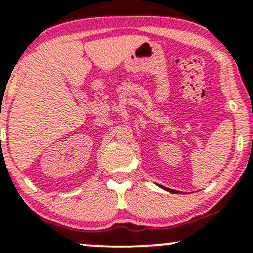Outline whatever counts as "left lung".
Segmentation results:
<instances>
[{"label": "left lung", "instance_id": "left-lung-1", "mask_svg": "<svg viewBox=\"0 0 253 253\" xmlns=\"http://www.w3.org/2000/svg\"><path fill=\"white\" fill-rule=\"evenodd\" d=\"M160 188H163V189H165V191H168V192H171V193H178L177 191H173V189H169V188H167V187H163V186H159Z\"/></svg>", "mask_w": 253, "mask_h": 253}]
</instances>
